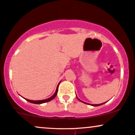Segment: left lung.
Masks as SVG:
<instances>
[{
    "instance_id": "left-lung-1",
    "label": "left lung",
    "mask_w": 135,
    "mask_h": 135,
    "mask_svg": "<svg viewBox=\"0 0 135 135\" xmlns=\"http://www.w3.org/2000/svg\"><path fill=\"white\" fill-rule=\"evenodd\" d=\"M80 101H81V100H80ZM105 103H103V104H93V105L92 104V105L93 106H98V105H102V104H105ZM85 104H86V103H85Z\"/></svg>"
}]
</instances>
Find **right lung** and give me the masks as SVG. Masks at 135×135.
<instances>
[{
    "instance_id": "1",
    "label": "right lung",
    "mask_w": 135,
    "mask_h": 135,
    "mask_svg": "<svg viewBox=\"0 0 135 135\" xmlns=\"http://www.w3.org/2000/svg\"><path fill=\"white\" fill-rule=\"evenodd\" d=\"M60 84V83H59ZM59 85H57V88H56V91L54 95H53L51 97H50V98H47V99H45V100H28V99H26V100L27 101H28L29 102H31V103H33V104H43V103H45V102H50V101L51 100H53V98H55L56 96V95H57V93H58V88H59Z\"/></svg>"
}]
</instances>
